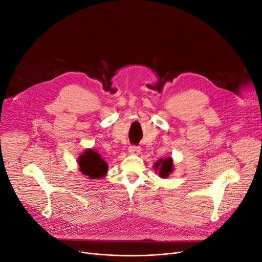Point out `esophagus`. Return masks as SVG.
I'll return each mask as SVG.
<instances>
[{"label":"esophagus","mask_w":262,"mask_h":262,"mask_svg":"<svg viewBox=\"0 0 262 262\" xmlns=\"http://www.w3.org/2000/svg\"><path fill=\"white\" fill-rule=\"evenodd\" d=\"M140 151H141L140 147L136 146V145H132V146H129V149H128V153L134 154V155H138L140 153Z\"/></svg>","instance_id":"34e87169"}]
</instances>
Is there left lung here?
Instances as JSON below:
<instances>
[{
	"mask_svg": "<svg viewBox=\"0 0 262 262\" xmlns=\"http://www.w3.org/2000/svg\"><path fill=\"white\" fill-rule=\"evenodd\" d=\"M154 169L156 170V172H158V176L166 179L169 177V174H171L173 171V161L171 157H167V158H159L158 161L154 165Z\"/></svg>",
	"mask_w": 262,
	"mask_h": 262,
	"instance_id": "obj_1",
	"label": "left lung"
}]
</instances>
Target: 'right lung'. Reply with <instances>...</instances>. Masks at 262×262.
Masks as SVG:
<instances>
[{
  "instance_id": "add662e5",
  "label": "right lung",
  "mask_w": 262,
  "mask_h": 262,
  "mask_svg": "<svg viewBox=\"0 0 262 262\" xmlns=\"http://www.w3.org/2000/svg\"><path fill=\"white\" fill-rule=\"evenodd\" d=\"M78 165L80 172L89 179H101L107 173L108 164L100 154L93 149L85 150L78 157Z\"/></svg>"
}]
</instances>
